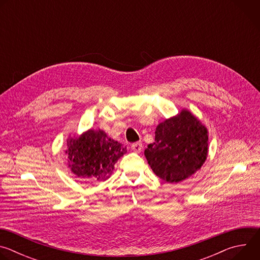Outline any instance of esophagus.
Here are the masks:
<instances>
[{
	"mask_svg": "<svg viewBox=\"0 0 260 260\" xmlns=\"http://www.w3.org/2000/svg\"><path fill=\"white\" fill-rule=\"evenodd\" d=\"M142 142H136L134 144H132V149L133 151H135L136 153H140L142 151Z\"/></svg>",
	"mask_w": 260,
	"mask_h": 260,
	"instance_id": "esophagus-1",
	"label": "esophagus"
}]
</instances>
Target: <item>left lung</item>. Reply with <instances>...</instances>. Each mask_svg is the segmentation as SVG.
<instances>
[{"mask_svg": "<svg viewBox=\"0 0 260 260\" xmlns=\"http://www.w3.org/2000/svg\"><path fill=\"white\" fill-rule=\"evenodd\" d=\"M156 176L168 183H179L197 173L208 156V129L190 112L160 122L155 141L144 152Z\"/></svg>", "mask_w": 260, "mask_h": 260, "instance_id": "obj_1", "label": "left lung"}]
</instances>
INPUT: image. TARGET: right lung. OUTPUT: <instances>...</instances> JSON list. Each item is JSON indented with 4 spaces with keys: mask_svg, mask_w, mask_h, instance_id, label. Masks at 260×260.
Wrapping results in <instances>:
<instances>
[{
    "mask_svg": "<svg viewBox=\"0 0 260 260\" xmlns=\"http://www.w3.org/2000/svg\"><path fill=\"white\" fill-rule=\"evenodd\" d=\"M67 145L68 166L74 175L83 180H107L117 160L126 152L122 144L100 128H90L80 136L69 138Z\"/></svg>",
    "mask_w": 260,
    "mask_h": 260,
    "instance_id": "1",
    "label": "right lung"
}]
</instances>
